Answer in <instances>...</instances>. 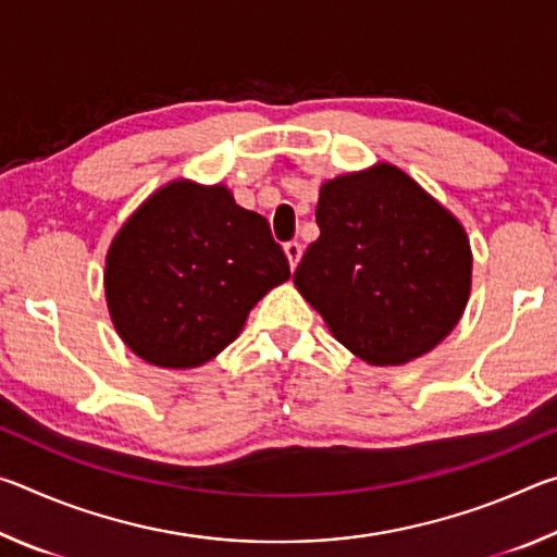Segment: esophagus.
Wrapping results in <instances>:
<instances>
[{
	"label": "esophagus",
	"instance_id": "obj_1",
	"mask_svg": "<svg viewBox=\"0 0 557 557\" xmlns=\"http://www.w3.org/2000/svg\"><path fill=\"white\" fill-rule=\"evenodd\" d=\"M285 256H287V260H289V268L295 270V268H297V262H299V258H301V245H299L297 240L285 243Z\"/></svg>",
	"mask_w": 557,
	"mask_h": 557
}]
</instances>
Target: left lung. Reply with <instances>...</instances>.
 <instances>
[{"mask_svg": "<svg viewBox=\"0 0 557 557\" xmlns=\"http://www.w3.org/2000/svg\"><path fill=\"white\" fill-rule=\"evenodd\" d=\"M317 225L292 280L354 356L403 366L457 326L471 292L467 231L400 166L329 178Z\"/></svg>", "mask_w": 557, "mask_h": 557, "instance_id": "1", "label": "left lung"}]
</instances>
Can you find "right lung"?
I'll use <instances>...</instances> for the list:
<instances>
[{
	"instance_id": "add662e5",
	"label": "right lung",
	"mask_w": 557,
	"mask_h": 557,
	"mask_svg": "<svg viewBox=\"0 0 557 557\" xmlns=\"http://www.w3.org/2000/svg\"><path fill=\"white\" fill-rule=\"evenodd\" d=\"M287 280L289 262L260 213L235 203L225 184L174 178L122 223L102 285L129 351L182 371L219 356Z\"/></svg>"
}]
</instances>
